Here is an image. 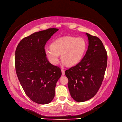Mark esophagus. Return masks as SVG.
Wrapping results in <instances>:
<instances>
[{
    "label": "esophagus",
    "mask_w": 122,
    "mask_h": 122,
    "mask_svg": "<svg viewBox=\"0 0 122 122\" xmlns=\"http://www.w3.org/2000/svg\"><path fill=\"white\" fill-rule=\"evenodd\" d=\"M61 71H62V75H65V70H64V69H62Z\"/></svg>",
    "instance_id": "esophagus-1"
}]
</instances>
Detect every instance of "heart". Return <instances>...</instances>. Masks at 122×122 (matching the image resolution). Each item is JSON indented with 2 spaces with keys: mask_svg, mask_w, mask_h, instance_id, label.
Returning <instances> with one entry per match:
<instances>
[{
  "mask_svg": "<svg viewBox=\"0 0 122 122\" xmlns=\"http://www.w3.org/2000/svg\"><path fill=\"white\" fill-rule=\"evenodd\" d=\"M86 48L87 42L84 38L63 36L54 40L51 47H45L44 51L52 64H57L61 54L63 64L73 66L82 59Z\"/></svg>",
  "mask_w": 122,
  "mask_h": 122,
  "instance_id": "obj_1",
  "label": "heart"
}]
</instances>
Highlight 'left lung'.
<instances>
[{
  "mask_svg": "<svg viewBox=\"0 0 122 122\" xmlns=\"http://www.w3.org/2000/svg\"><path fill=\"white\" fill-rule=\"evenodd\" d=\"M88 47L78 64L65 71L68 87L73 99L83 102L91 99L103 82L107 66V55L103 43L97 37L86 33Z\"/></svg>",
  "mask_w": 122,
  "mask_h": 122,
  "instance_id": "left-lung-1",
  "label": "left lung"
}]
</instances>
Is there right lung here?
<instances>
[{"instance_id": "obj_1", "label": "right lung", "mask_w": 122, "mask_h": 122, "mask_svg": "<svg viewBox=\"0 0 122 122\" xmlns=\"http://www.w3.org/2000/svg\"><path fill=\"white\" fill-rule=\"evenodd\" d=\"M59 30L49 28L35 32L20 41L15 53V67L25 93L35 103L47 104L53 100L55 88L62 72L48 61L44 46Z\"/></svg>"}]
</instances>
